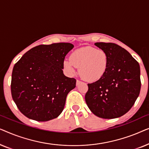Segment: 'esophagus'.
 Listing matches in <instances>:
<instances>
[{
	"instance_id": "1",
	"label": "esophagus",
	"mask_w": 149,
	"mask_h": 149,
	"mask_svg": "<svg viewBox=\"0 0 149 149\" xmlns=\"http://www.w3.org/2000/svg\"><path fill=\"white\" fill-rule=\"evenodd\" d=\"M81 81H80L79 80H77V85H79V84H80Z\"/></svg>"
}]
</instances>
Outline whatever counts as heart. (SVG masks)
<instances>
[{"instance_id":"b5f03b06","label":"heart","mask_w":149,"mask_h":149,"mask_svg":"<svg viewBox=\"0 0 149 149\" xmlns=\"http://www.w3.org/2000/svg\"><path fill=\"white\" fill-rule=\"evenodd\" d=\"M109 56L102 49L92 47H83L74 51L70 59L63 62L65 70L70 75H74L77 68L80 76L88 82H95L100 79L109 66Z\"/></svg>"}]
</instances>
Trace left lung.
<instances>
[{
	"label": "left lung",
	"instance_id": "obj_1",
	"mask_svg": "<svg viewBox=\"0 0 149 149\" xmlns=\"http://www.w3.org/2000/svg\"><path fill=\"white\" fill-rule=\"evenodd\" d=\"M95 45L108 54L109 66L100 80L87 85L85 102L97 117H120L130 111L139 95L140 65L127 50L117 44L101 42Z\"/></svg>",
	"mask_w": 149,
	"mask_h": 149
}]
</instances>
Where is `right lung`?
Instances as JSON below:
<instances>
[{"label": "right lung", "instance_id": "1", "mask_svg": "<svg viewBox=\"0 0 149 149\" xmlns=\"http://www.w3.org/2000/svg\"><path fill=\"white\" fill-rule=\"evenodd\" d=\"M74 45L68 42L40 45L28 51L13 67L11 95L20 112L30 119L47 121L64 110L76 79L63 73L65 56Z\"/></svg>", "mask_w": 149, "mask_h": 149}]
</instances>
